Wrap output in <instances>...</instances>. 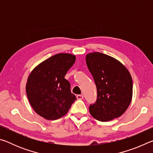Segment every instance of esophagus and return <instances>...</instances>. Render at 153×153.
I'll use <instances>...</instances> for the list:
<instances>
[{
    "mask_svg": "<svg viewBox=\"0 0 153 153\" xmlns=\"http://www.w3.org/2000/svg\"><path fill=\"white\" fill-rule=\"evenodd\" d=\"M77 98L78 100H82L83 98H84V96L82 94H78V95H77Z\"/></svg>",
    "mask_w": 153,
    "mask_h": 153,
    "instance_id": "34e87169",
    "label": "esophagus"
}]
</instances>
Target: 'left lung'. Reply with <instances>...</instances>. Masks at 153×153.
<instances>
[{
    "mask_svg": "<svg viewBox=\"0 0 153 153\" xmlns=\"http://www.w3.org/2000/svg\"><path fill=\"white\" fill-rule=\"evenodd\" d=\"M86 61L97 89V101L90 105V113L100 121L120 117L132 98L133 83L129 71L117 59L98 52L88 54Z\"/></svg>",
    "mask_w": 153,
    "mask_h": 153,
    "instance_id": "left-lung-1",
    "label": "left lung"
}]
</instances>
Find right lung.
<instances>
[{"label":"right lung","mask_w":153,"mask_h":153,"mask_svg":"<svg viewBox=\"0 0 153 153\" xmlns=\"http://www.w3.org/2000/svg\"><path fill=\"white\" fill-rule=\"evenodd\" d=\"M75 61L76 56L71 54H56L36 66L28 76V100L35 112L46 120L63 117L76 100L65 78Z\"/></svg>","instance_id":"1"}]
</instances>
